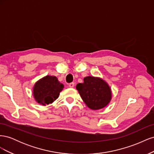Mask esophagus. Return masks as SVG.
<instances>
[{"mask_svg": "<svg viewBox=\"0 0 154 154\" xmlns=\"http://www.w3.org/2000/svg\"><path fill=\"white\" fill-rule=\"evenodd\" d=\"M74 87V83H69V87H71V88H73Z\"/></svg>", "mask_w": 154, "mask_h": 154, "instance_id": "obj_1", "label": "esophagus"}]
</instances>
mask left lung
<instances>
[{
	"label": "left lung",
	"mask_w": 154,
	"mask_h": 154,
	"mask_svg": "<svg viewBox=\"0 0 154 154\" xmlns=\"http://www.w3.org/2000/svg\"><path fill=\"white\" fill-rule=\"evenodd\" d=\"M76 89L83 101L92 110L104 108L112 98L110 87L103 80L97 77L84 78L83 83L77 84Z\"/></svg>",
	"instance_id": "left-lung-1"
}]
</instances>
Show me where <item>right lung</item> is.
<instances>
[{
    "instance_id": "obj_1",
    "label": "right lung",
    "mask_w": 154,
    "mask_h": 154,
    "mask_svg": "<svg viewBox=\"0 0 154 154\" xmlns=\"http://www.w3.org/2000/svg\"><path fill=\"white\" fill-rule=\"evenodd\" d=\"M64 87L57 78L46 76L37 82L33 87V96L38 103L46 105L57 100Z\"/></svg>"
}]
</instances>
